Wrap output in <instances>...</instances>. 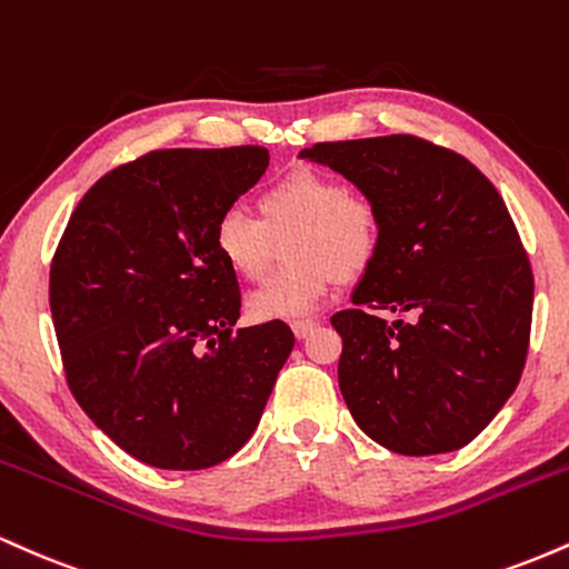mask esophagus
Returning a JSON list of instances; mask_svg holds the SVG:
<instances>
[{"label": "esophagus", "instance_id": "esophagus-1", "mask_svg": "<svg viewBox=\"0 0 569 569\" xmlns=\"http://www.w3.org/2000/svg\"><path fill=\"white\" fill-rule=\"evenodd\" d=\"M316 321H312V318H302V321H293L291 323V331L293 335H297V339H305V337H310L312 335V329H316Z\"/></svg>", "mask_w": 569, "mask_h": 569}]
</instances>
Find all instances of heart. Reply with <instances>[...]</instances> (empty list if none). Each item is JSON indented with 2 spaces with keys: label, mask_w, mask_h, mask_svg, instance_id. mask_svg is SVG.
I'll return each mask as SVG.
<instances>
[{
  "label": "heart",
  "mask_w": 569,
  "mask_h": 569,
  "mask_svg": "<svg viewBox=\"0 0 569 569\" xmlns=\"http://www.w3.org/2000/svg\"><path fill=\"white\" fill-rule=\"evenodd\" d=\"M259 219L227 208L213 224V248L232 276L257 280L283 240L289 264L264 278L246 299L253 321L307 316L337 283L356 278L382 246V211L367 192L348 189L335 173L293 168L257 194Z\"/></svg>",
  "instance_id": "obj_1"
}]
</instances>
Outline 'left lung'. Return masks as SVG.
I'll return each instance as SVG.
<instances>
[{
  "instance_id": "1",
  "label": "left lung",
  "mask_w": 569,
  "mask_h": 569,
  "mask_svg": "<svg viewBox=\"0 0 569 569\" xmlns=\"http://www.w3.org/2000/svg\"><path fill=\"white\" fill-rule=\"evenodd\" d=\"M302 158L382 211L356 307L331 316L352 420L398 455L466 447L511 398L530 350L532 267L500 192L462 154L409 133L312 143Z\"/></svg>"
}]
</instances>
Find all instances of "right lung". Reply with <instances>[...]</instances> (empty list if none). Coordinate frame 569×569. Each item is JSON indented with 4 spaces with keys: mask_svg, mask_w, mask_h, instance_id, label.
<instances>
[{
    "mask_svg": "<svg viewBox=\"0 0 569 569\" xmlns=\"http://www.w3.org/2000/svg\"><path fill=\"white\" fill-rule=\"evenodd\" d=\"M264 147L154 149L96 181L50 264L71 396L117 447L200 471L259 426L293 348L283 321L232 329L240 286L213 224L264 173Z\"/></svg>",
    "mask_w": 569,
    "mask_h": 569,
    "instance_id": "1",
    "label": "right lung"
}]
</instances>
